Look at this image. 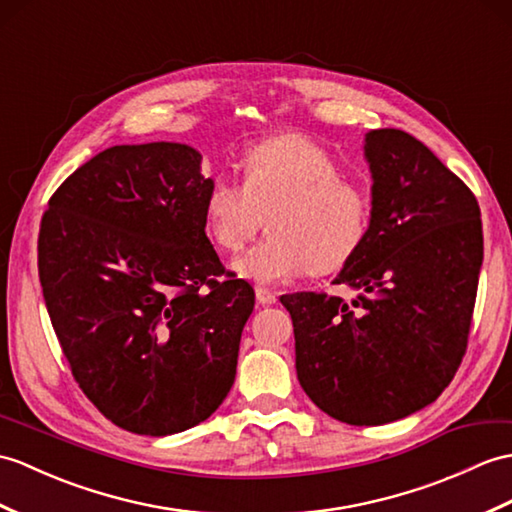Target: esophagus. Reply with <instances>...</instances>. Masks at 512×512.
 Instances as JSON below:
<instances>
[{
    "label": "esophagus",
    "instance_id": "obj_1",
    "mask_svg": "<svg viewBox=\"0 0 512 512\" xmlns=\"http://www.w3.org/2000/svg\"><path fill=\"white\" fill-rule=\"evenodd\" d=\"M255 296H257V301H259L261 305L277 303V294L272 292V290H268V288H257V290H255Z\"/></svg>",
    "mask_w": 512,
    "mask_h": 512
}]
</instances>
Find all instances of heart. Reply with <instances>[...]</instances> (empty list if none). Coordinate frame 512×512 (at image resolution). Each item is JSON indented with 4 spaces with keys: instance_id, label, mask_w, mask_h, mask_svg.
Instances as JSON below:
<instances>
[{
    "instance_id": "obj_1",
    "label": "heart",
    "mask_w": 512,
    "mask_h": 512,
    "mask_svg": "<svg viewBox=\"0 0 512 512\" xmlns=\"http://www.w3.org/2000/svg\"><path fill=\"white\" fill-rule=\"evenodd\" d=\"M268 218V240L235 261L242 277L275 285L305 272H338L366 240L371 207L358 185L340 178L331 154L301 135L259 141L242 157V183L211 181L202 220L209 240L237 253Z\"/></svg>"
}]
</instances>
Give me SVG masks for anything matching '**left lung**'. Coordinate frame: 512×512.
Wrapping results in <instances>:
<instances>
[{"instance_id": "8db88e82", "label": "left lung", "mask_w": 512, "mask_h": 512, "mask_svg": "<svg viewBox=\"0 0 512 512\" xmlns=\"http://www.w3.org/2000/svg\"><path fill=\"white\" fill-rule=\"evenodd\" d=\"M371 220L360 251L323 292L283 294L296 375L316 406L349 425L406 419L454 379L467 349L484 255L478 200L419 139L364 137Z\"/></svg>"}]
</instances>
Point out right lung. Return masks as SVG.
<instances>
[{"instance_id":"obj_1","label":"right lung","mask_w":512,"mask_h":512,"mask_svg":"<svg viewBox=\"0 0 512 512\" xmlns=\"http://www.w3.org/2000/svg\"><path fill=\"white\" fill-rule=\"evenodd\" d=\"M200 161L174 141L113 146L56 189L41 220L39 279L71 373L106 419L144 436L220 408L255 307L205 233L213 178Z\"/></svg>"}]
</instances>
